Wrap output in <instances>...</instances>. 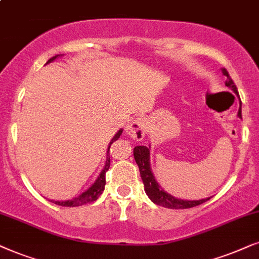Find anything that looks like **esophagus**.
Returning <instances> with one entry per match:
<instances>
[{
    "label": "esophagus",
    "instance_id": "esophagus-1",
    "mask_svg": "<svg viewBox=\"0 0 259 259\" xmlns=\"http://www.w3.org/2000/svg\"><path fill=\"white\" fill-rule=\"evenodd\" d=\"M146 132L147 126L143 118H136L132 120V122L127 124L125 129L126 135L135 141H142L144 136H146Z\"/></svg>",
    "mask_w": 259,
    "mask_h": 259
}]
</instances>
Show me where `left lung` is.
I'll return each mask as SVG.
<instances>
[{
	"mask_svg": "<svg viewBox=\"0 0 259 259\" xmlns=\"http://www.w3.org/2000/svg\"><path fill=\"white\" fill-rule=\"evenodd\" d=\"M224 75H226L227 80L225 81V85L227 88L232 90L238 96V90L237 86L234 85L232 79H231L229 72H227L225 68H223ZM238 117L242 118V108L238 110ZM134 157H135V161L137 165H139L141 178H142L143 185H144V191H146L147 195L149 196V199L154 204L158 206H163L165 208H173V209H182V208H191L194 207V206L201 205L204 202L207 201L211 198L207 199H201V200H182V199H177L174 198L173 195L168 194L167 192L163 191L161 188V186L157 184V181L155 180L154 174L151 173L150 168V150L149 148L146 146H137L134 148Z\"/></svg>",
	"mask_w": 259,
	"mask_h": 259,
	"instance_id": "obj_1",
	"label": "left lung"
}]
</instances>
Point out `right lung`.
Returning <instances> with one entry per match:
<instances>
[{
    "mask_svg": "<svg viewBox=\"0 0 259 259\" xmlns=\"http://www.w3.org/2000/svg\"><path fill=\"white\" fill-rule=\"evenodd\" d=\"M61 54H58V55H54L53 58H51L50 60L47 61L48 63H52L54 59H57L58 57H60ZM123 130L120 129L118 133L116 134L115 136H113V139L111 140V142L109 143V147H108V151H106V161H105V165L104 168H103V170L101 171V174H99V177L97 178V180L95 181V184L90 187L88 191H85L82 194H80L77 198L72 199V200H66V201H53V200H51V201H53L55 205H59V206H65V207H75V206H81V205H85V204H89V202H94L97 200L101 194L104 191V187H105V174L106 171L109 170L110 168V147H111V144L115 142L119 139V136L122 135Z\"/></svg>",
    "mask_w": 259,
    "mask_h": 259,
    "instance_id": "obj_1",
    "label": "right lung"
}]
</instances>
